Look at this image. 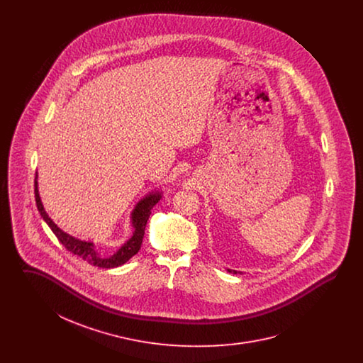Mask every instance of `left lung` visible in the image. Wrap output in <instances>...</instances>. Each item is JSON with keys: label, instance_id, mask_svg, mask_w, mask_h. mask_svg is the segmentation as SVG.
Segmentation results:
<instances>
[{"label": "left lung", "instance_id": "1", "mask_svg": "<svg viewBox=\"0 0 363 363\" xmlns=\"http://www.w3.org/2000/svg\"><path fill=\"white\" fill-rule=\"evenodd\" d=\"M227 271H228V272H231V274H238L237 271H231V269H227ZM240 274H241V272H240Z\"/></svg>", "mask_w": 363, "mask_h": 363}]
</instances>
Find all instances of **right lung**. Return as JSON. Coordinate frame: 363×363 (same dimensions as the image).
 Returning <instances> with one entry per match:
<instances>
[{
    "instance_id": "1",
    "label": "right lung",
    "mask_w": 363,
    "mask_h": 363,
    "mask_svg": "<svg viewBox=\"0 0 363 363\" xmlns=\"http://www.w3.org/2000/svg\"><path fill=\"white\" fill-rule=\"evenodd\" d=\"M160 199H162V190L151 191L145 197H143L130 213V225L133 227L132 237L125 242L113 256L101 257L99 253L95 250L94 242L82 241L79 238H74V237L69 235L68 233L62 231L58 225L52 222L50 216L48 215V212L45 211L43 204H42L39 190H38V173L35 175V201H36V207H38L40 216L43 218V220L49 225L52 233L55 234V237L58 238V241L61 242L69 250L70 253L82 257L88 264L99 267V268L120 267L138 253L140 247H141V243H143L144 231H145L147 220L151 215V209L154 208V206Z\"/></svg>"
}]
</instances>
